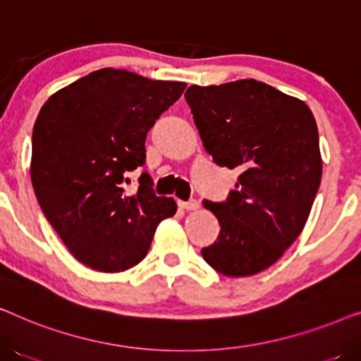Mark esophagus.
Segmentation results:
<instances>
[{"label":"esophagus","instance_id":"34e87169","mask_svg":"<svg viewBox=\"0 0 361 361\" xmlns=\"http://www.w3.org/2000/svg\"><path fill=\"white\" fill-rule=\"evenodd\" d=\"M179 207L184 210H197L199 209V202L197 200H187V202L179 200Z\"/></svg>","mask_w":361,"mask_h":361}]
</instances>
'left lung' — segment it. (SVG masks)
Masks as SVG:
<instances>
[{
    "label": "left lung",
    "instance_id": "8db88e82",
    "mask_svg": "<svg viewBox=\"0 0 361 361\" xmlns=\"http://www.w3.org/2000/svg\"><path fill=\"white\" fill-rule=\"evenodd\" d=\"M184 97L215 164L241 172L225 202L204 200L220 235L202 256L231 278L264 271L300 235L319 190L322 157L312 111L253 78L192 85Z\"/></svg>",
    "mask_w": 361,
    "mask_h": 361
}]
</instances>
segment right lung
<instances>
[{
	"label": "right lung",
	"instance_id": "right-lung-1",
	"mask_svg": "<svg viewBox=\"0 0 361 361\" xmlns=\"http://www.w3.org/2000/svg\"><path fill=\"white\" fill-rule=\"evenodd\" d=\"M184 82L100 68L44 103L32 130L31 180L41 209L68 251L88 268L120 273L147 255L161 220L176 214L142 172L136 194L126 172L146 162L145 141L179 100Z\"/></svg>",
	"mask_w": 361,
	"mask_h": 361
}]
</instances>
